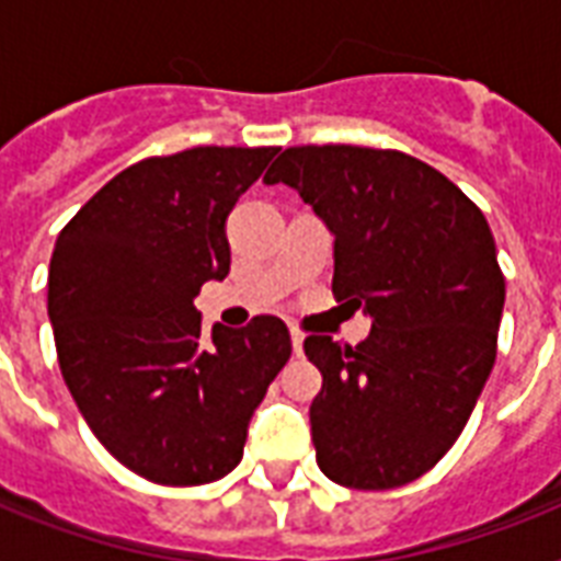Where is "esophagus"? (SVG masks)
<instances>
[{"label": "esophagus", "mask_w": 561, "mask_h": 561, "mask_svg": "<svg viewBox=\"0 0 561 561\" xmlns=\"http://www.w3.org/2000/svg\"><path fill=\"white\" fill-rule=\"evenodd\" d=\"M290 343H294V352L302 355V332L299 329H290Z\"/></svg>", "instance_id": "obj_1"}]
</instances>
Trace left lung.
<instances>
[{
  "instance_id": "8db88e82",
  "label": "left lung",
  "mask_w": 561,
  "mask_h": 561,
  "mask_svg": "<svg viewBox=\"0 0 561 561\" xmlns=\"http://www.w3.org/2000/svg\"><path fill=\"white\" fill-rule=\"evenodd\" d=\"M334 232V297L364 308L358 346L308 334L317 466L346 489H396L457 443L497 355L504 273L483 211L427 162L358 145H297L264 174Z\"/></svg>"
}]
</instances>
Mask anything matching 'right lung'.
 Wrapping results in <instances>:
<instances>
[{"label": "right lung", "instance_id": "add662e5", "mask_svg": "<svg viewBox=\"0 0 561 561\" xmlns=\"http://www.w3.org/2000/svg\"><path fill=\"white\" fill-rule=\"evenodd\" d=\"M279 148H188L110 180L57 236V364L99 443L160 486L236 469L247 422L290 358L288 325L253 317L203 337L192 306L229 273L227 215Z\"/></svg>", "mask_w": 561, "mask_h": 561}]
</instances>
